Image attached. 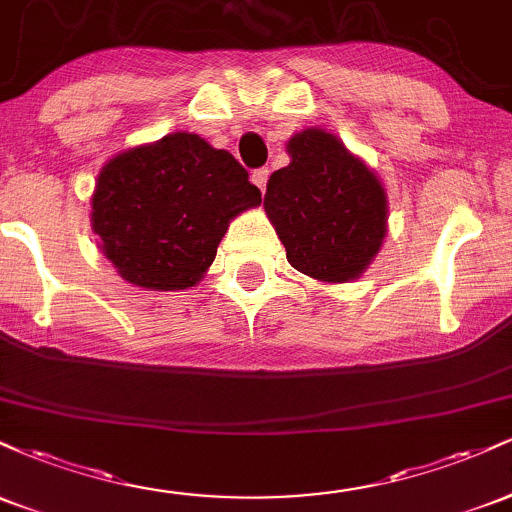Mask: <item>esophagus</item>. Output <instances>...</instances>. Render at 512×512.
<instances>
[{
  "instance_id": "esophagus-1",
  "label": "esophagus",
  "mask_w": 512,
  "mask_h": 512,
  "mask_svg": "<svg viewBox=\"0 0 512 512\" xmlns=\"http://www.w3.org/2000/svg\"><path fill=\"white\" fill-rule=\"evenodd\" d=\"M267 180H269V170L267 168H257L255 173H252V182H255L257 187L264 192L267 190Z\"/></svg>"
}]
</instances>
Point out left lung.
Listing matches in <instances>:
<instances>
[{
    "instance_id": "8db88e82",
    "label": "left lung",
    "mask_w": 512,
    "mask_h": 512,
    "mask_svg": "<svg viewBox=\"0 0 512 512\" xmlns=\"http://www.w3.org/2000/svg\"><path fill=\"white\" fill-rule=\"evenodd\" d=\"M289 154L291 163L272 173L264 195L286 260L320 281L356 279L383 245V185L366 163L322 129L296 134Z\"/></svg>"
}]
</instances>
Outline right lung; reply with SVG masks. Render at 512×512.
Masks as SVG:
<instances>
[{"label": "right lung", "instance_id": "1", "mask_svg": "<svg viewBox=\"0 0 512 512\" xmlns=\"http://www.w3.org/2000/svg\"><path fill=\"white\" fill-rule=\"evenodd\" d=\"M262 192L228 151L175 132L105 163L93 192V231L125 281L151 291L195 286L228 223Z\"/></svg>", "mask_w": 512, "mask_h": 512}]
</instances>
